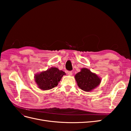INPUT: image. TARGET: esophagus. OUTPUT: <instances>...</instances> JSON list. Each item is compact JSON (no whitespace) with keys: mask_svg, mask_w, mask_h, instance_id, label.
I'll return each instance as SVG.
<instances>
[{"mask_svg":"<svg viewBox=\"0 0 131 131\" xmlns=\"http://www.w3.org/2000/svg\"><path fill=\"white\" fill-rule=\"evenodd\" d=\"M67 73H68V75H69V76H72V75H73V72H68Z\"/></svg>","mask_w":131,"mask_h":131,"instance_id":"34e87169","label":"esophagus"}]
</instances>
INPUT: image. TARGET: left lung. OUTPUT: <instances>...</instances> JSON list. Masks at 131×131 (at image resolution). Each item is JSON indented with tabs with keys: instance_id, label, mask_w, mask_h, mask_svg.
Instances as JSON below:
<instances>
[{
	"instance_id": "1",
	"label": "left lung",
	"mask_w": 131,
	"mask_h": 131,
	"mask_svg": "<svg viewBox=\"0 0 131 131\" xmlns=\"http://www.w3.org/2000/svg\"><path fill=\"white\" fill-rule=\"evenodd\" d=\"M79 88L86 92H90L100 85L102 79L88 68H81L80 72L75 75Z\"/></svg>"
}]
</instances>
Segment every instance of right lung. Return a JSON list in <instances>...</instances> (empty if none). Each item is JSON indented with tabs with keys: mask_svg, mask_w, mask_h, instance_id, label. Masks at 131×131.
<instances>
[{
	"mask_svg": "<svg viewBox=\"0 0 131 131\" xmlns=\"http://www.w3.org/2000/svg\"><path fill=\"white\" fill-rule=\"evenodd\" d=\"M66 73L56 67H51L45 71L35 74L34 80L39 89L46 91L56 87Z\"/></svg>",
	"mask_w": 131,
	"mask_h": 131,
	"instance_id": "add662e5",
	"label": "right lung"
}]
</instances>
